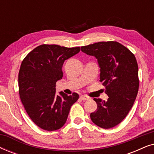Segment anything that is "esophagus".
I'll list each match as a JSON object with an SVG mask.
<instances>
[{
    "label": "esophagus",
    "mask_w": 154,
    "mask_h": 154,
    "mask_svg": "<svg viewBox=\"0 0 154 154\" xmlns=\"http://www.w3.org/2000/svg\"><path fill=\"white\" fill-rule=\"evenodd\" d=\"M80 98L82 100H83V101H86V100H89V97H88V96H85V95H81L80 96Z\"/></svg>",
    "instance_id": "34e87169"
}]
</instances>
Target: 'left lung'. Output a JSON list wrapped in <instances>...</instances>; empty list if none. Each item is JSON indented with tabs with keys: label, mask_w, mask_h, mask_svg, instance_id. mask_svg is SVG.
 I'll return each mask as SVG.
<instances>
[{
	"label": "left lung",
	"mask_w": 154,
	"mask_h": 154,
	"mask_svg": "<svg viewBox=\"0 0 154 154\" xmlns=\"http://www.w3.org/2000/svg\"><path fill=\"white\" fill-rule=\"evenodd\" d=\"M81 51L94 56L100 68V80L106 88V101L94 98L97 111L92 121L109 129L119 125L133 106L139 89L138 65L133 54L116 41L98 42L83 46Z\"/></svg>",
	"instance_id": "left-lung-1"
}]
</instances>
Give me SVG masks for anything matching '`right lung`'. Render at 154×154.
<instances>
[{
    "label": "right lung",
    "instance_id": "add662e5",
    "mask_svg": "<svg viewBox=\"0 0 154 154\" xmlns=\"http://www.w3.org/2000/svg\"><path fill=\"white\" fill-rule=\"evenodd\" d=\"M80 52V48L41 45L22 61L18 75L19 93L29 116L48 131L60 129L66 123L72 105L79 95L56 94V83L63 77L62 65Z\"/></svg>",
    "mask_w": 154,
    "mask_h": 154
}]
</instances>
